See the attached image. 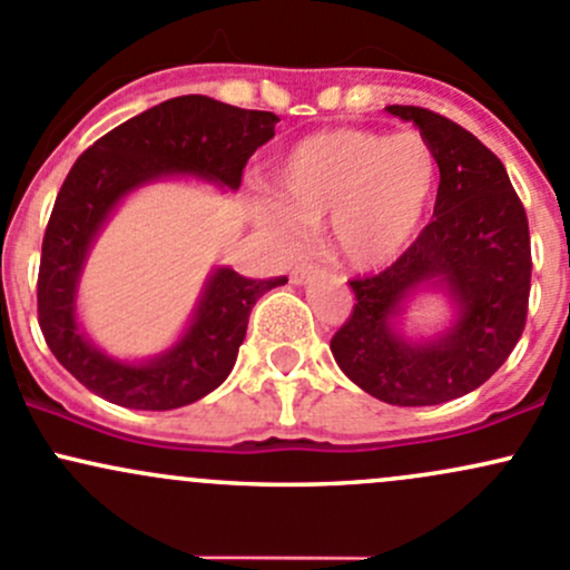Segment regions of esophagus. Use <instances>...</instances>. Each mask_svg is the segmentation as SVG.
<instances>
[{
	"label": "esophagus",
	"instance_id": "obj_1",
	"mask_svg": "<svg viewBox=\"0 0 570 570\" xmlns=\"http://www.w3.org/2000/svg\"><path fill=\"white\" fill-rule=\"evenodd\" d=\"M312 272H315V266H312V263H298V266L291 272V283H293V285L309 283Z\"/></svg>",
	"mask_w": 570,
	"mask_h": 570
}]
</instances>
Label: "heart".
Returning a JSON list of instances; mask_svg holds the SVG:
<instances>
[{
  "label": "heart",
  "instance_id": "obj_1",
  "mask_svg": "<svg viewBox=\"0 0 570 570\" xmlns=\"http://www.w3.org/2000/svg\"><path fill=\"white\" fill-rule=\"evenodd\" d=\"M434 185L438 160L424 136L340 127L287 151L272 174L274 200L258 214L279 238L326 219L328 253L353 272H377L419 234Z\"/></svg>",
  "mask_w": 570,
  "mask_h": 570
}]
</instances>
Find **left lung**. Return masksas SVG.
Segmentation results:
<instances>
[{
	"instance_id": "8db88e82",
	"label": "left lung",
	"mask_w": 570,
	"mask_h": 570,
	"mask_svg": "<svg viewBox=\"0 0 570 570\" xmlns=\"http://www.w3.org/2000/svg\"><path fill=\"white\" fill-rule=\"evenodd\" d=\"M413 121L440 168L432 223L394 266L353 279L356 307L334 334L336 366L375 400L400 407L451 402L487 383L511 356L528 317L530 230L503 163L473 132L415 106ZM440 292L450 321L434 335L406 328L409 307Z\"/></svg>"
}]
</instances>
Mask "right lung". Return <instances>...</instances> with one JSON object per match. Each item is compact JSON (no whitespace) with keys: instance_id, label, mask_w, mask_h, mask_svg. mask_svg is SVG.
Masks as SVG:
<instances>
[{"instance_id":"add662e5","label":"right lung","mask_w":570,"mask_h":570,"mask_svg":"<svg viewBox=\"0 0 570 570\" xmlns=\"http://www.w3.org/2000/svg\"><path fill=\"white\" fill-rule=\"evenodd\" d=\"M277 121L272 111H244L206 95L174 97L114 127L72 165L42 238L38 312L51 353L91 394L132 410H174L230 375L255 302L285 277L249 279L214 266L179 336L146 358L102 351L83 328L78 291L97 238L132 193L193 179L236 193L244 165L274 138Z\"/></svg>"}]
</instances>
